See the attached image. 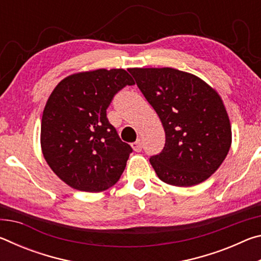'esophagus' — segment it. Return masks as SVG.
Listing matches in <instances>:
<instances>
[{
  "label": "esophagus",
  "mask_w": 261,
  "mask_h": 261,
  "mask_svg": "<svg viewBox=\"0 0 261 261\" xmlns=\"http://www.w3.org/2000/svg\"><path fill=\"white\" fill-rule=\"evenodd\" d=\"M131 147L134 148V151L136 152H140L141 148H143V144H141V140L140 139H137L135 143L131 144Z\"/></svg>",
  "instance_id": "1"
}]
</instances>
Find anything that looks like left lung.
<instances>
[{
	"label": "left lung",
	"instance_id": "8db88e82",
	"mask_svg": "<svg viewBox=\"0 0 261 261\" xmlns=\"http://www.w3.org/2000/svg\"><path fill=\"white\" fill-rule=\"evenodd\" d=\"M129 71L165 129V147L149 159L158 177L175 187H192L211 177L231 145L230 121L218 92L174 68Z\"/></svg>",
	"mask_w": 261,
	"mask_h": 261
}]
</instances>
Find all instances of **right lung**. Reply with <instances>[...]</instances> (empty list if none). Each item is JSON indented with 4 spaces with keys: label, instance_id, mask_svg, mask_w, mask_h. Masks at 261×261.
Segmentation results:
<instances>
[{
    "label": "right lung",
    "instance_id": "1",
    "mask_svg": "<svg viewBox=\"0 0 261 261\" xmlns=\"http://www.w3.org/2000/svg\"><path fill=\"white\" fill-rule=\"evenodd\" d=\"M134 84L124 69H98L70 74L51 92L42 114L41 149L69 187L101 192L120 179L132 148L106 110L118 91Z\"/></svg>",
    "mask_w": 261,
    "mask_h": 261
}]
</instances>
